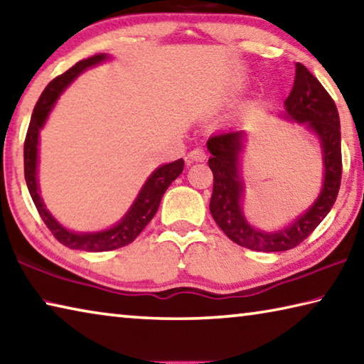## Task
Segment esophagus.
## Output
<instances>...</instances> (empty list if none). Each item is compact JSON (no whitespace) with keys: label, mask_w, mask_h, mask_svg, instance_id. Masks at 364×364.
Returning a JSON list of instances; mask_svg holds the SVG:
<instances>
[{"label":"esophagus","mask_w":364,"mask_h":364,"mask_svg":"<svg viewBox=\"0 0 364 364\" xmlns=\"http://www.w3.org/2000/svg\"><path fill=\"white\" fill-rule=\"evenodd\" d=\"M207 159V154L205 151L202 149V147H196V149L191 151L188 154V162H204V160Z\"/></svg>","instance_id":"34e87169"}]
</instances>
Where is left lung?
Returning a JSON list of instances; mask_svg holds the SVG:
<instances>
[{"label":"left lung","instance_id":"left-lung-1","mask_svg":"<svg viewBox=\"0 0 364 364\" xmlns=\"http://www.w3.org/2000/svg\"><path fill=\"white\" fill-rule=\"evenodd\" d=\"M289 119L306 127L321 141L324 160L323 191L313 205L284 230L258 231L242 213L244 183L239 175V156L244 147L242 132H225L208 138V167L213 173L210 213L232 242L257 252H282L297 247L316 230L337 199L342 180L341 120L336 102L318 78L304 64H295V80L284 102Z\"/></svg>","mask_w":364,"mask_h":364}]
</instances>
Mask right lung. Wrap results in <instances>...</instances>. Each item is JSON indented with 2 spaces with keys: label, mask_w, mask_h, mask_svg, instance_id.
<instances>
[{
  "label": "right lung",
  "mask_w": 364,
  "mask_h": 364,
  "mask_svg": "<svg viewBox=\"0 0 364 364\" xmlns=\"http://www.w3.org/2000/svg\"><path fill=\"white\" fill-rule=\"evenodd\" d=\"M107 59V54H95L88 59H83L77 63L69 70L64 72L49 82V85L43 91L38 102L33 109L32 119H30V125L27 130L26 143H23V171H26V181L28 193L32 196L33 204L38 210L41 220L45 221L48 230L53 232V236L58 239L60 244L65 247L77 249V250H86V252H107L115 250L125 245L132 244L134 239L139 236V232L144 230L147 223L154 218L157 213V208L162 200V196L165 191L173 183L178 176L181 175L184 160L178 159L171 164H165L159 167L154 173L147 178L143 189L132 205L130 210L127 212L119 223L115 226L109 228L106 231L97 232H73L65 230L63 225H59L53 215L46 210L45 204H43L40 193H38V181H36V164H38V134L40 130L45 125L49 112L58 101L59 95L69 86L73 78L80 75L85 69L91 65H96Z\"/></svg>",
  "instance_id": "obj_1"
}]
</instances>
